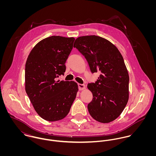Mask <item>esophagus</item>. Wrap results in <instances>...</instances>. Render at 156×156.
Returning a JSON list of instances; mask_svg holds the SVG:
<instances>
[{
	"instance_id": "1",
	"label": "esophagus",
	"mask_w": 156,
	"mask_h": 156,
	"mask_svg": "<svg viewBox=\"0 0 156 156\" xmlns=\"http://www.w3.org/2000/svg\"><path fill=\"white\" fill-rule=\"evenodd\" d=\"M78 87H79V90H83V89H85V85H83V84L79 83L78 84Z\"/></svg>"
}]
</instances>
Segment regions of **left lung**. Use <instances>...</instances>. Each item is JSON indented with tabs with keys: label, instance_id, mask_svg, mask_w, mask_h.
<instances>
[{
	"label": "left lung",
	"instance_id": "1",
	"mask_svg": "<svg viewBox=\"0 0 156 156\" xmlns=\"http://www.w3.org/2000/svg\"><path fill=\"white\" fill-rule=\"evenodd\" d=\"M74 47L85 56L92 73H100L95 83L88 84L93 95L88 105L89 114L100 122H110L129 100V76L122 56L110 41L96 35L77 38Z\"/></svg>",
	"mask_w": 156,
	"mask_h": 156
}]
</instances>
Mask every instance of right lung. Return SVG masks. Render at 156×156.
I'll use <instances>...</instances> for the list:
<instances>
[{
    "mask_svg": "<svg viewBox=\"0 0 156 156\" xmlns=\"http://www.w3.org/2000/svg\"><path fill=\"white\" fill-rule=\"evenodd\" d=\"M74 40L49 37L37 44L27 59L25 90L35 111L46 121L64 118L76 98L78 86L75 82L56 81L64 74Z\"/></svg>",
    "mask_w": 156,
    "mask_h": 156,
    "instance_id": "right-lung-1",
    "label": "right lung"
}]
</instances>
